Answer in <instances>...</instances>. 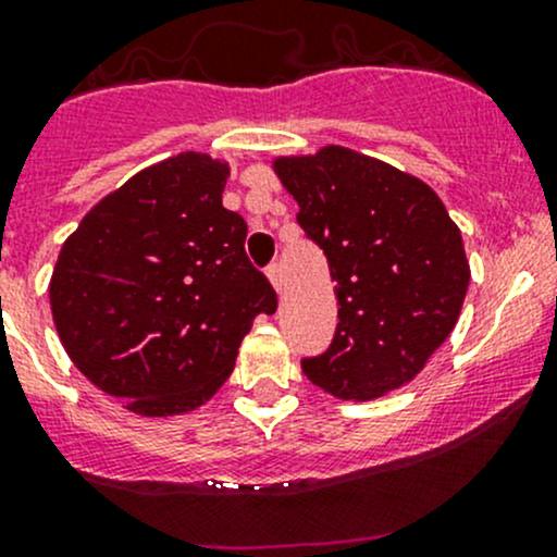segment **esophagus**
<instances>
[{
	"label": "esophagus",
	"instance_id": "1",
	"mask_svg": "<svg viewBox=\"0 0 557 557\" xmlns=\"http://www.w3.org/2000/svg\"><path fill=\"white\" fill-rule=\"evenodd\" d=\"M268 278H271V284L276 286V292H281V268L273 262V265H268Z\"/></svg>",
	"mask_w": 557,
	"mask_h": 557
}]
</instances>
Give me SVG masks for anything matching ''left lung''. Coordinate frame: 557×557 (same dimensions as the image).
<instances>
[{"label": "left lung", "instance_id": "left-lung-1", "mask_svg": "<svg viewBox=\"0 0 557 557\" xmlns=\"http://www.w3.org/2000/svg\"><path fill=\"white\" fill-rule=\"evenodd\" d=\"M271 166L324 249L339 305L332 345L302 372L334 398L387 396L457 326L470 284L462 233L428 183L352 148L273 157Z\"/></svg>", "mask_w": 557, "mask_h": 557}]
</instances>
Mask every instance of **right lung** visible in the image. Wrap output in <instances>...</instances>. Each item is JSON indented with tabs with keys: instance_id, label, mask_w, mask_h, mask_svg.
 <instances>
[{
	"instance_id": "obj_1",
	"label": "right lung",
	"mask_w": 557,
	"mask_h": 557,
	"mask_svg": "<svg viewBox=\"0 0 557 557\" xmlns=\"http://www.w3.org/2000/svg\"><path fill=\"white\" fill-rule=\"evenodd\" d=\"M228 177V161L209 153L157 161L89 209L58 255V337L137 417L207 404L257 315L278 305L244 252L247 223L223 207Z\"/></svg>"
}]
</instances>
